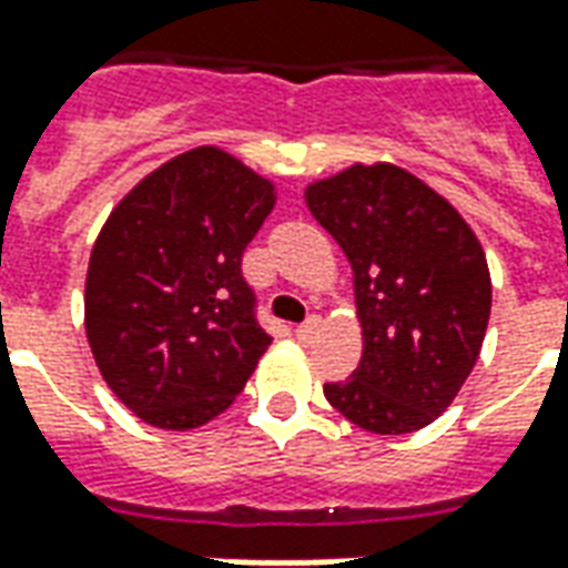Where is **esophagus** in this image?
<instances>
[{
  "mask_svg": "<svg viewBox=\"0 0 568 568\" xmlns=\"http://www.w3.org/2000/svg\"><path fill=\"white\" fill-rule=\"evenodd\" d=\"M320 325H322L320 316H307V320L297 325L295 334H297V337H301V341H307V337H313V334L320 332Z\"/></svg>",
  "mask_w": 568,
  "mask_h": 568,
  "instance_id": "34e87169",
  "label": "esophagus"
}]
</instances>
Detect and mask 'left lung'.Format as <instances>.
Returning <instances> with one entry per match:
<instances>
[{
	"label": "left lung",
	"mask_w": 568,
	"mask_h": 568,
	"mask_svg": "<svg viewBox=\"0 0 568 568\" xmlns=\"http://www.w3.org/2000/svg\"><path fill=\"white\" fill-rule=\"evenodd\" d=\"M313 219L353 264L362 362L325 398L374 435H407L440 417L471 374L489 322L484 248L417 175L349 166L307 187Z\"/></svg>",
	"instance_id": "8db88e82"
}]
</instances>
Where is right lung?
I'll list each match as a JSON object with an SVG mask.
<instances>
[{
    "label": "right lung",
    "mask_w": 568,
    "mask_h": 568,
    "mask_svg": "<svg viewBox=\"0 0 568 568\" xmlns=\"http://www.w3.org/2000/svg\"><path fill=\"white\" fill-rule=\"evenodd\" d=\"M271 210L267 179L203 145L145 175L97 236L88 341L109 389L149 426L219 417L271 346L243 280Z\"/></svg>",
    "instance_id": "obj_1"
}]
</instances>
